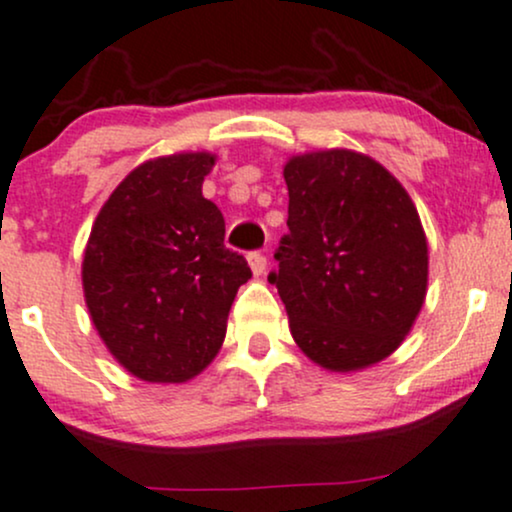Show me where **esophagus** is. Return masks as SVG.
Instances as JSON below:
<instances>
[{"label": "esophagus", "instance_id": "esophagus-1", "mask_svg": "<svg viewBox=\"0 0 512 512\" xmlns=\"http://www.w3.org/2000/svg\"><path fill=\"white\" fill-rule=\"evenodd\" d=\"M247 262H250V269H252V274H255V277H260V274L267 269V255H265V252H260V250L250 252V255H247Z\"/></svg>", "mask_w": 512, "mask_h": 512}]
</instances>
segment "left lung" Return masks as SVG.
I'll return each instance as SVG.
<instances>
[{"mask_svg": "<svg viewBox=\"0 0 512 512\" xmlns=\"http://www.w3.org/2000/svg\"><path fill=\"white\" fill-rule=\"evenodd\" d=\"M289 233L269 272L296 345L333 372L389 357L428 289V243L411 196L372 157L296 155L284 167Z\"/></svg>", "mask_w": 512, "mask_h": 512, "instance_id": "8db88e82", "label": "left lung"}]
</instances>
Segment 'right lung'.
<instances>
[{"label":"right lung","instance_id":"obj_1","mask_svg":"<svg viewBox=\"0 0 512 512\" xmlns=\"http://www.w3.org/2000/svg\"><path fill=\"white\" fill-rule=\"evenodd\" d=\"M213 155L143 162L101 206L82 262L84 299L109 352L143 381L179 384L216 357L235 294L252 277L223 245L201 184Z\"/></svg>","mask_w":512,"mask_h":512}]
</instances>
